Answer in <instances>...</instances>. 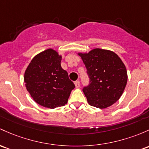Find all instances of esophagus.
Segmentation results:
<instances>
[{"label":"esophagus","instance_id":"1","mask_svg":"<svg viewBox=\"0 0 149 149\" xmlns=\"http://www.w3.org/2000/svg\"><path fill=\"white\" fill-rule=\"evenodd\" d=\"M75 86H76V88H79L80 86H81V83H80L79 81H76L74 82Z\"/></svg>","mask_w":149,"mask_h":149}]
</instances>
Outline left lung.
<instances>
[{"instance_id": "1", "label": "left lung", "mask_w": 149, "mask_h": 149, "mask_svg": "<svg viewBox=\"0 0 149 149\" xmlns=\"http://www.w3.org/2000/svg\"><path fill=\"white\" fill-rule=\"evenodd\" d=\"M78 54L90 78V84L83 89L90 105L104 109L115 103L125 91L128 78L125 65L118 55L99 48Z\"/></svg>"}]
</instances>
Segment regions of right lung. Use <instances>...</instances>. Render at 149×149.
<instances>
[{
    "label": "right lung",
    "instance_id": "right-lung-1",
    "mask_svg": "<svg viewBox=\"0 0 149 149\" xmlns=\"http://www.w3.org/2000/svg\"><path fill=\"white\" fill-rule=\"evenodd\" d=\"M61 56L48 49L32 59L24 81L27 91L37 104L54 109L65 105L75 85L61 66Z\"/></svg>",
    "mask_w": 149,
    "mask_h": 149
}]
</instances>
